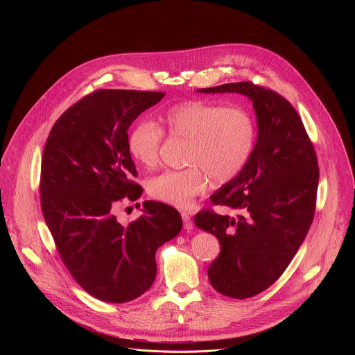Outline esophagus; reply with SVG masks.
<instances>
[{
	"label": "esophagus",
	"mask_w": 355,
	"mask_h": 355,
	"mask_svg": "<svg viewBox=\"0 0 355 355\" xmlns=\"http://www.w3.org/2000/svg\"><path fill=\"white\" fill-rule=\"evenodd\" d=\"M181 216H182V222H184V229L191 230V229L193 227L192 220H191V216H189L188 214H185V212H182V214H181Z\"/></svg>",
	"instance_id": "esophagus-1"
}]
</instances>
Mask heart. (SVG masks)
<instances>
[{"mask_svg": "<svg viewBox=\"0 0 355 355\" xmlns=\"http://www.w3.org/2000/svg\"><path fill=\"white\" fill-rule=\"evenodd\" d=\"M163 133L188 141L184 170L164 171L147 182L150 196L164 204L187 208L208 188L209 178L225 185L248 164L257 143V125L243 107H223L205 101H187L151 122L136 125L128 139L130 156L144 168L160 162Z\"/></svg>", "mask_w": 355, "mask_h": 355, "instance_id": "b5f03b06", "label": "heart"}]
</instances>
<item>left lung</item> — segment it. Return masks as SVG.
I'll use <instances>...</instances> for the list:
<instances>
[{
	"mask_svg": "<svg viewBox=\"0 0 355 355\" xmlns=\"http://www.w3.org/2000/svg\"><path fill=\"white\" fill-rule=\"evenodd\" d=\"M198 92H237L254 107L259 136L243 173L211 196L216 207L195 215V225L220 243L208 268L211 285L222 295L245 299L271 286L305 240L316 209L319 166L315 147L295 108L278 92L251 81Z\"/></svg>",
	"mask_w": 355,
	"mask_h": 355,
	"instance_id": "8db88e82",
	"label": "left lung"
}]
</instances>
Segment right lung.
Segmentation results:
<instances>
[{"instance_id":"obj_1","label":"right lung","mask_w":355,"mask_h":355,"mask_svg":"<svg viewBox=\"0 0 355 355\" xmlns=\"http://www.w3.org/2000/svg\"><path fill=\"white\" fill-rule=\"evenodd\" d=\"M164 92L98 89L53 125L40 168V207L60 259L94 297L125 303L155 282L156 251L182 229L178 211L146 200L123 226L115 211L143 188L128 148V129Z\"/></svg>"}]
</instances>
